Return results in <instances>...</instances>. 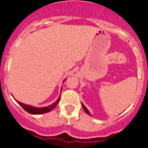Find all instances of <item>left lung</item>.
<instances>
[{
    "label": "left lung",
    "instance_id": "left-lung-1",
    "mask_svg": "<svg viewBox=\"0 0 148 148\" xmlns=\"http://www.w3.org/2000/svg\"><path fill=\"white\" fill-rule=\"evenodd\" d=\"M82 106H83V108H84V110H85V112L86 113V114H89V115H90V114H89V111H88V110L86 108V107L84 106V105H83V104H82Z\"/></svg>",
    "mask_w": 148,
    "mask_h": 148
}]
</instances>
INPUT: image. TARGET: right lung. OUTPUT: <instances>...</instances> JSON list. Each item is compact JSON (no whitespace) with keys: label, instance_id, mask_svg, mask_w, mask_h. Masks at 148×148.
<instances>
[{"label":"right lung","instance_id":"add662e5","mask_svg":"<svg viewBox=\"0 0 148 148\" xmlns=\"http://www.w3.org/2000/svg\"><path fill=\"white\" fill-rule=\"evenodd\" d=\"M59 100H60V97L59 98V99L56 101L55 103H53V105H49L48 107H45V108H35V107L31 106V105H25L23 103L18 102V105L22 107V108L24 109L25 110H26L27 112L29 113V114H44V113H47L50 111V110H53L57 105L58 103L59 102Z\"/></svg>","mask_w":148,"mask_h":148}]
</instances>
